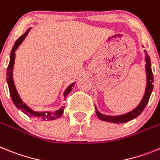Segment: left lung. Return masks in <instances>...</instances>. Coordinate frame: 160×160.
<instances>
[{
    "instance_id": "1",
    "label": "left lung",
    "mask_w": 160,
    "mask_h": 160,
    "mask_svg": "<svg viewBox=\"0 0 160 160\" xmlns=\"http://www.w3.org/2000/svg\"><path fill=\"white\" fill-rule=\"evenodd\" d=\"M145 53V70H146V75H147V85H146L145 93H144L142 99L141 100L140 103L138 104V106L134 108L132 111H130L128 113H124V114L121 115H106L101 113L98 109H97V106L95 105L96 108V113H97L98 118L101 119L102 121L108 122H112V123H125L129 121H131L134 119L135 118L140 115L142 112L145 109L146 105L148 103V101L150 99L151 94L153 90V83H154V78H153V73H152V70H151V59L150 56L147 54V51H144Z\"/></svg>"
}]
</instances>
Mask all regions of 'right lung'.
Segmentation results:
<instances>
[{"label": "right lung", "mask_w": 160, "mask_h": 160, "mask_svg": "<svg viewBox=\"0 0 160 160\" xmlns=\"http://www.w3.org/2000/svg\"><path fill=\"white\" fill-rule=\"evenodd\" d=\"M30 30H31V27L26 30L25 34H23L22 36L19 37L18 39L15 42L14 45H13V49L11 51L9 63V66H8V68H7L6 73L7 84H8V86H9V92H10L11 98H12V101H13V104H14L15 106H16L18 109H21L25 114L28 115V116L31 117L33 118L39 119V120L42 121L55 120V119L59 118V117L62 116V114H63V110H64V106H62L60 109H59L56 111H54V112H51V111H45V112L34 111L33 109H30V107L26 105L24 101H22V98H21L20 96H19L18 92L17 91V88L16 87H15L14 84V81H13V71L15 61V51H16L17 49L18 48L19 46L22 44L23 40L26 38V37L27 36V34H28V33L30 32ZM74 84L75 83H72V84H70V85L65 89L64 92H63V99H66V97L70 93V92L72 90V88H73Z\"/></svg>", "instance_id": "add662e5"}]
</instances>
